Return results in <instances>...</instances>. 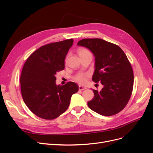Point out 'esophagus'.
Listing matches in <instances>:
<instances>
[{
    "label": "esophagus",
    "mask_w": 153,
    "mask_h": 153,
    "mask_svg": "<svg viewBox=\"0 0 153 153\" xmlns=\"http://www.w3.org/2000/svg\"><path fill=\"white\" fill-rule=\"evenodd\" d=\"M87 89V88L85 87H83V86H81V85H79V91H84V90H85Z\"/></svg>",
    "instance_id": "esophagus-1"
}]
</instances>
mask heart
<instances>
[{
    "label": "heart",
    "instance_id": "heart-1",
    "mask_svg": "<svg viewBox=\"0 0 153 153\" xmlns=\"http://www.w3.org/2000/svg\"><path fill=\"white\" fill-rule=\"evenodd\" d=\"M89 51L87 50L85 48H81L79 49L78 51V53L79 56H81L82 54H86V53H89ZM87 75L83 74V73H79L76 76L74 77L75 81L77 82L78 83L81 84H85L87 82Z\"/></svg>",
    "mask_w": 153,
    "mask_h": 153
}]
</instances>
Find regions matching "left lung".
<instances>
[{"label": "left lung", "mask_w": 153, "mask_h": 153, "mask_svg": "<svg viewBox=\"0 0 153 153\" xmlns=\"http://www.w3.org/2000/svg\"><path fill=\"white\" fill-rule=\"evenodd\" d=\"M77 45L93 53L92 81L103 85L100 92L93 90L94 97L88 107L103 116L118 114L129 101L133 87V72L126 54L118 46L99 38L83 39Z\"/></svg>", "instance_id": "left-lung-1"}]
</instances>
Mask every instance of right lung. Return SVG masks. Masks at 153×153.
Here are the masks:
<instances>
[{
  "label": "right lung",
  "mask_w": 153,
  "mask_h": 153,
  "mask_svg": "<svg viewBox=\"0 0 153 153\" xmlns=\"http://www.w3.org/2000/svg\"><path fill=\"white\" fill-rule=\"evenodd\" d=\"M72 39L40 47L32 53L23 67L20 87L24 102L33 113L43 119L53 120L65 111L77 84L56 85V74L64 69V59L73 44Z\"/></svg>",
  "instance_id": "right-lung-1"
}]
</instances>
